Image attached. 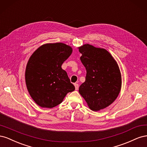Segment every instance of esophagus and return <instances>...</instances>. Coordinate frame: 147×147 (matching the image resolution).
Masks as SVG:
<instances>
[{
    "label": "esophagus",
    "mask_w": 147,
    "mask_h": 147,
    "mask_svg": "<svg viewBox=\"0 0 147 147\" xmlns=\"http://www.w3.org/2000/svg\"><path fill=\"white\" fill-rule=\"evenodd\" d=\"M74 85H75V90H78V88H79L78 84V83H75V84H74Z\"/></svg>",
    "instance_id": "obj_1"
}]
</instances>
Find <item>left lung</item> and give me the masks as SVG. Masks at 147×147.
Masks as SVG:
<instances>
[{
    "instance_id": "obj_1",
    "label": "left lung",
    "mask_w": 147,
    "mask_h": 147,
    "mask_svg": "<svg viewBox=\"0 0 147 147\" xmlns=\"http://www.w3.org/2000/svg\"><path fill=\"white\" fill-rule=\"evenodd\" d=\"M80 60L86 70L85 82L79 92L92 110L98 111L112 104L121 86L118 64L105 49L89 44L79 47Z\"/></svg>"
}]
</instances>
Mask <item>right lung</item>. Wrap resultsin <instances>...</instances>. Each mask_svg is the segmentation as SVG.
Returning <instances> with one entry per match:
<instances>
[{"instance_id": "obj_1", "label": "right lung", "mask_w": 147, "mask_h": 147, "mask_svg": "<svg viewBox=\"0 0 147 147\" xmlns=\"http://www.w3.org/2000/svg\"><path fill=\"white\" fill-rule=\"evenodd\" d=\"M72 49L63 43H47L39 47L29 58L25 72L26 83L37 105L53 108L75 90L67 74L61 68Z\"/></svg>"}]
</instances>
